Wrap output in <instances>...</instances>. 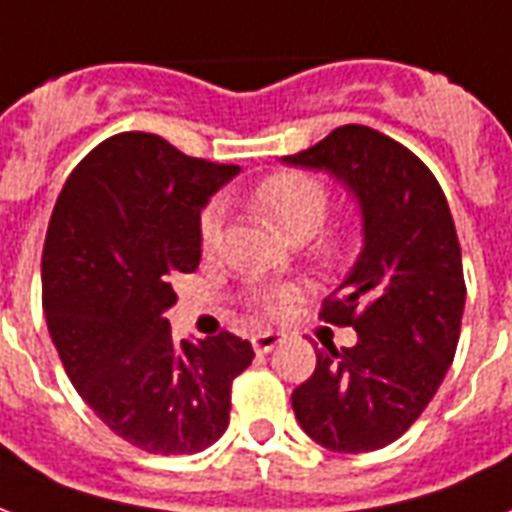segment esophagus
I'll return each instance as SVG.
<instances>
[{
  "label": "esophagus",
  "mask_w": 512,
  "mask_h": 512,
  "mask_svg": "<svg viewBox=\"0 0 512 512\" xmlns=\"http://www.w3.org/2000/svg\"><path fill=\"white\" fill-rule=\"evenodd\" d=\"M276 343H282V333H273V330H268V333L252 335V346H255L257 354H268Z\"/></svg>",
  "instance_id": "1"
}]
</instances>
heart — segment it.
<instances>
[{
    "label": "heart",
    "instance_id": "obj_1",
    "mask_svg": "<svg viewBox=\"0 0 512 512\" xmlns=\"http://www.w3.org/2000/svg\"><path fill=\"white\" fill-rule=\"evenodd\" d=\"M249 206L260 217L279 228L290 241L311 239L330 209V190L319 177L308 171H276L249 193ZM222 239V209L217 204L206 206L198 220V244L206 255L217 249ZM346 249V233L335 230L327 233L317 244V255L322 260H335ZM290 298V290L284 287H257L249 292V303L260 306L263 311H276L284 300Z\"/></svg>",
    "mask_w": 512,
    "mask_h": 512
}]
</instances>
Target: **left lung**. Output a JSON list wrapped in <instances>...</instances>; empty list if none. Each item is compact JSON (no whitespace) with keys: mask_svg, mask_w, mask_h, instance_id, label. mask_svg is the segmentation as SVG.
I'll list each match as a JSON object with an SVG mask.
<instances>
[{"mask_svg":"<svg viewBox=\"0 0 512 512\" xmlns=\"http://www.w3.org/2000/svg\"><path fill=\"white\" fill-rule=\"evenodd\" d=\"M284 163L341 179L362 212L360 257L319 314L357 343L314 349L292 411L327 451H376L419 419L454 362L467 295L454 217L435 174L376 128H335Z\"/></svg>","mask_w":512,"mask_h":512,"instance_id":"1","label":"left lung"}]
</instances>
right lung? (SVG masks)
Instances as JSON below:
<instances>
[{
  "label": "right lung",
  "mask_w": 512,
  "mask_h": 512,
  "mask_svg": "<svg viewBox=\"0 0 512 512\" xmlns=\"http://www.w3.org/2000/svg\"><path fill=\"white\" fill-rule=\"evenodd\" d=\"M239 166L190 158L144 131L117 134L69 174L42 249V308L74 389L150 454H198L228 429L252 343L174 341L177 273L201 263L198 220Z\"/></svg>",
  "instance_id": "add662e5"
}]
</instances>
